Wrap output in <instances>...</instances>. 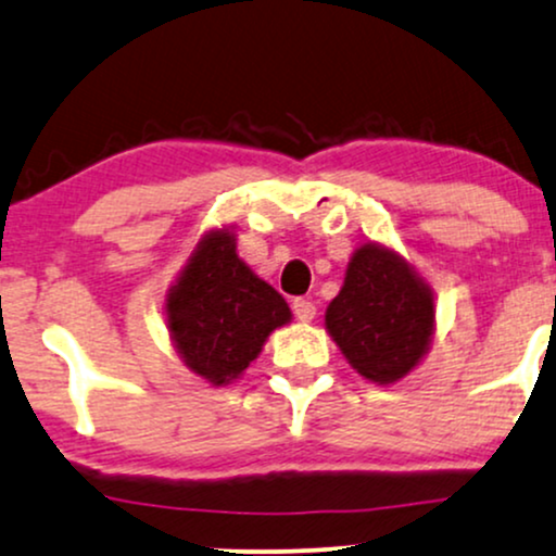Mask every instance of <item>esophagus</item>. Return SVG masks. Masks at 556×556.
<instances>
[{"instance_id": "1", "label": "esophagus", "mask_w": 556, "mask_h": 556, "mask_svg": "<svg viewBox=\"0 0 556 556\" xmlns=\"http://www.w3.org/2000/svg\"><path fill=\"white\" fill-rule=\"evenodd\" d=\"M291 309H293V315L302 319V323H309V319H315V315H317L315 302H312V299H304V296L293 299Z\"/></svg>"}]
</instances>
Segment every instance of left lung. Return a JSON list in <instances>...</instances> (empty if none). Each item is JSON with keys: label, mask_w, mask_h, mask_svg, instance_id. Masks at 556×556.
<instances>
[{"label": "left lung", "mask_w": 556, "mask_h": 556, "mask_svg": "<svg viewBox=\"0 0 556 556\" xmlns=\"http://www.w3.org/2000/svg\"><path fill=\"white\" fill-rule=\"evenodd\" d=\"M432 293L401 257L364 244L325 315L332 341L358 375L395 382L419 364L432 338Z\"/></svg>", "instance_id": "1"}]
</instances>
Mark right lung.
I'll use <instances>...</instances> for the list:
<instances>
[{
  "label": "right lung",
  "mask_w": 556,
  "mask_h": 556,
  "mask_svg": "<svg viewBox=\"0 0 556 556\" xmlns=\"http://www.w3.org/2000/svg\"><path fill=\"white\" fill-rule=\"evenodd\" d=\"M168 328L187 367L226 384L291 319L283 296L239 260L228 231L207 233L166 299Z\"/></svg>",
  "instance_id": "add662e5"
}]
</instances>
